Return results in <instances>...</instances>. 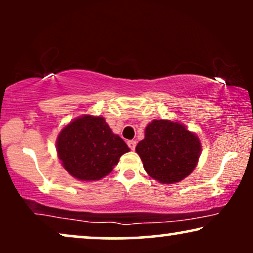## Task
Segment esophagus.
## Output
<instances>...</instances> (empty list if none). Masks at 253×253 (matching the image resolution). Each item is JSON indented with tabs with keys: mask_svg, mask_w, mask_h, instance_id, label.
Returning a JSON list of instances; mask_svg holds the SVG:
<instances>
[{
	"mask_svg": "<svg viewBox=\"0 0 253 253\" xmlns=\"http://www.w3.org/2000/svg\"><path fill=\"white\" fill-rule=\"evenodd\" d=\"M136 145H137V141L136 140H127V146H129L131 150H134Z\"/></svg>",
	"mask_w": 253,
	"mask_h": 253,
	"instance_id": "esophagus-1",
	"label": "esophagus"
}]
</instances>
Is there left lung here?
I'll return each instance as SVG.
<instances>
[{"label": "left lung", "mask_w": 253, "mask_h": 253, "mask_svg": "<svg viewBox=\"0 0 253 253\" xmlns=\"http://www.w3.org/2000/svg\"><path fill=\"white\" fill-rule=\"evenodd\" d=\"M198 137L182 124L155 120L146 126L136 152L152 178L164 184L182 181L195 169L200 155Z\"/></svg>", "instance_id": "left-lung-1"}]
</instances>
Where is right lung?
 I'll list each match as a JSON object with an SVG mask.
<instances>
[{"mask_svg": "<svg viewBox=\"0 0 253 253\" xmlns=\"http://www.w3.org/2000/svg\"><path fill=\"white\" fill-rule=\"evenodd\" d=\"M129 147L102 117L85 115L68 124L57 137V154L65 170L82 181L105 177Z\"/></svg>", "mask_w": 253, "mask_h": 253, "instance_id": "right-lung-1", "label": "right lung"}]
</instances>
